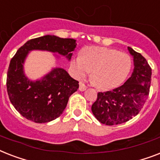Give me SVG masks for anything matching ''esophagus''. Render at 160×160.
I'll use <instances>...</instances> for the list:
<instances>
[{
	"label": "esophagus",
	"mask_w": 160,
	"mask_h": 160,
	"mask_svg": "<svg viewBox=\"0 0 160 160\" xmlns=\"http://www.w3.org/2000/svg\"><path fill=\"white\" fill-rule=\"evenodd\" d=\"M87 89V86L83 82H80V87H79V89L80 91H84L85 89Z\"/></svg>",
	"instance_id": "34e87169"
}]
</instances>
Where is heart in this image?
<instances>
[{"label":"heart","mask_w":160,"mask_h":160,"mask_svg":"<svg viewBox=\"0 0 160 160\" xmlns=\"http://www.w3.org/2000/svg\"><path fill=\"white\" fill-rule=\"evenodd\" d=\"M72 67L78 76L84 77L91 71L95 86L110 89L125 81L132 68L129 54L102 47H89L72 61Z\"/></svg>","instance_id":"1"}]
</instances>
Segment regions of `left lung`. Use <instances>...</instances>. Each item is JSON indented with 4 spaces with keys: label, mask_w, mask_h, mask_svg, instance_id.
<instances>
[{
    "label": "left lung",
    "mask_w": 160,
    "mask_h": 160,
    "mask_svg": "<svg viewBox=\"0 0 160 160\" xmlns=\"http://www.w3.org/2000/svg\"><path fill=\"white\" fill-rule=\"evenodd\" d=\"M134 59L132 76L122 86L111 91L99 92L91 110L97 120L108 126L131 120L144 107L151 81V67L141 53L128 47Z\"/></svg>",
    "instance_id": "1"
}]
</instances>
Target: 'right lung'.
Instances as JSON below:
<instances>
[{
	"label": "right lung",
	"mask_w": 160,
	"mask_h": 160,
	"mask_svg": "<svg viewBox=\"0 0 160 160\" xmlns=\"http://www.w3.org/2000/svg\"><path fill=\"white\" fill-rule=\"evenodd\" d=\"M76 46L73 38L46 35L28 40L10 60L6 87L10 102L24 118L37 123L58 118L67 107L70 96L79 88V81L64 69L56 68L41 80L31 81L24 76L23 63L31 50H47L67 56L69 60Z\"/></svg>",
	"instance_id": "obj_1"
}]
</instances>
